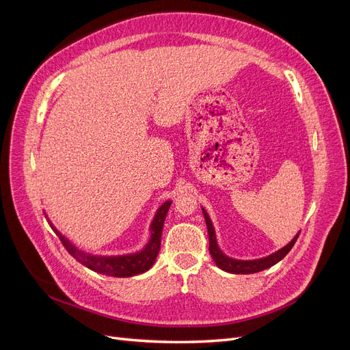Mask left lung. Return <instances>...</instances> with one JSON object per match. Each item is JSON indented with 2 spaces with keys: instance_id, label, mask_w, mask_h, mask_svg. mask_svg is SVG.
Returning a JSON list of instances; mask_svg holds the SVG:
<instances>
[{
  "instance_id": "left-lung-1",
  "label": "left lung",
  "mask_w": 350,
  "mask_h": 350,
  "mask_svg": "<svg viewBox=\"0 0 350 350\" xmlns=\"http://www.w3.org/2000/svg\"><path fill=\"white\" fill-rule=\"evenodd\" d=\"M203 215H204L207 230H208V251H210V256L213 257V261L216 262V266L219 269L225 270V271H229V273H234V274H251V273L262 271V270H266V269L274 266V264L279 262L282 258H284L286 254H288L292 250L296 239H298V237H299V234H298L288 243V245L283 247L282 250L276 251L274 254H271V256H269V257H264V258H260V260H252V261L234 260V258L226 257L225 254L219 250L217 242H216V234H215L213 225H211V220H210L208 215L206 213L204 208H203Z\"/></svg>"
}]
</instances>
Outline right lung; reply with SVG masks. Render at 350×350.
Instances as JSON below:
<instances>
[{
  "label": "right lung",
  "mask_w": 350,
  "mask_h": 350,
  "mask_svg": "<svg viewBox=\"0 0 350 350\" xmlns=\"http://www.w3.org/2000/svg\"><path fill=\"white\" fill-rule=\"evenodd\" d=\"M172 201H166L161 206V208L157 210V213L152 221V237L149 243H147L146 248L142 252L137 254H130V256H120V257H96V256H90V254H84L79 251L76 247L70 243V241L62 237L59 232L54 228V225L51 224V228L54 229L57 237L62 242L64 248L71 254V256L76 258L79 262H81L83 266H86L88 269L100 273V274H107V276L112 278H130L135 276V274H140L149 270L159 254V250H161V239H162V229L165 224V217L169 207H171Z\"/></svg>",
  "instance_id": "obj_1"
}]
</instances>
